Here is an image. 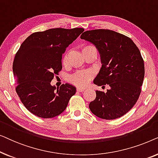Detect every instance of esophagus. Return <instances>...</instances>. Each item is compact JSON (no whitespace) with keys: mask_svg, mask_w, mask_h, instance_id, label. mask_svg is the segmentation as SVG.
<instances>
[{"mask_svg":"<svg viewBox=\"0 0 158 158\" xmlns=\"http://www.w3.org/2000/svg\"><path fill=\"white\" fill-rule=\"evenodd\" d=\"M84 90H85V88H81V87L77 88V91H78V92H83Z\"/></svg>","mask_w":158,"mask_h":158,"instance_id":"obj_1","label":"esophagus"}]
</instances>
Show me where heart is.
<instances>
[{
  "label": "heart",
  "mask_w": 158,
  "mask_h": 158,
  "mask_svg": "<svg viewBox=\"0 0 158 158\" xmlns=\"http://www.w3.org/2000/svg\"><path fill=\"white\" fill-rule=\"evenodd\" d=\"M88 47H90V46L84 47L83 48V50L86 48H88ZM68 55H69V52H66L64 55L63 57H62V64H63L64 65H66V64H68ZM90 77H91V75H90V73L82 71V72H78L75 73V74L73 75V76H71L70 81L73 84H75V85L83 87V86H85L88 83V82H89L90 80Z\"/></svg>",
  "instance_id": "heart-1"
}]
</instances>
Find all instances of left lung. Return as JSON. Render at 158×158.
Returning a JSON list of instances; mask_svg holds the SVG:
<instances>
[{"mask_svg":"<svg viewBox=\"0 0 158 158\" xmlns=\"http://www.w3.org/2000/svg\"><path fill=\"white\" fill-rule=\"evenodd\" d=\"M81 39L94 44L99 52L102 66L94 83L110 88L96 90L89 104L94 115L115 119L126 114L139 98L144 76V64L139 49L130 38L109 29L86 31Z\"/></svg>","mask_w":158,"mask_h":158,"instance_id":"1","label":"left lung"}]
</instances>
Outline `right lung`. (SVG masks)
Masks as SVG:
<instances>
[{"mask_svg": "<svg viewBox=\"0 0 158 158\" xmlns=\"http://www.w3.org/2000/svg\"><path fill=\"white\" fill-rule=\"evenodd\" d=\"M83 31V28H55L35 32L26 39L15 55L16 91L24 106L38 117L60 115L76 92L70 84L56 88L51 81L62 70V55Z\"/></svg>", "mask_w": 158, "mask_h": 158, "instance_id": "1", "label": "right lung"}]
</instances>
